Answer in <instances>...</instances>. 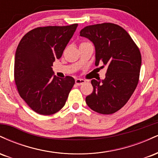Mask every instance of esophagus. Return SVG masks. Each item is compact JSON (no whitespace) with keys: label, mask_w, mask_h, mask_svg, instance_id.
<instances>
[{"label":"esophagus","mask_w":158,"mask_h":158,"mask_svg":"<svg viewBox=\"0 0 158 158\" xmlns=\"http://www.w3.org/2000/svg\"><path fill=\"white\" fill-rule=\"evenodd\" d=\"M75 82H76V85H81L82 84H84L85 82V81L84 79H77L75 80Z\"/></svg>","instance_id":"1"}]
</instances>
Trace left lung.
Wrapping results in <instances>:
<instances>
[{
    "instance_id": "8db88e82",
    "label": "left lung",
    "mask_w": 158,
    "mask_h": 158,
    "mask_svg": "<svg viewBox=\"0 0 158 158\" xmlns=\"http://www.w3.org/2000/svg\"><path fill=\"white\" fill-rule=\"evenodd\" d=\"M80 35L94 43L96 66L102 61L108 67L105 79L91 80L94 90L85 98L87 105L97 113H115L126 104L138 84V47L123 27L112 23L87 26Z\"/></svg>"
}]
</instances>
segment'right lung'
Returning <instances> with one entry per match:
<instances>
[{
    "mask_svg": "<svg viewBox=\"0 0 158 158\" xmlns=\"http://www.w3.org/2000/svg\"><path fill=\"white\" fill-rule=\"evenodd\" d=\"M77 26L37 27L27 32L18 45L15 85L20 97L36 113L51 115L60 110L75 84L71 77L54 76L51 67L61 57Z\"/></svg>",
    "mask_w": 158,
    "mask_h": 158,
    "instance_id": "add662e5",
    "label": "right lung"
}]
</instances>
